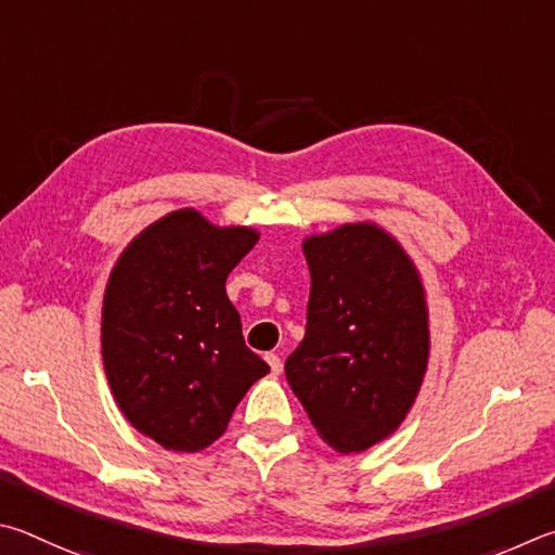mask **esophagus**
I'll use <instances>...</instances> for the list:
<instances>
[{
  "label": "esophagus",
  "mask_w": 555,
  "mask_h": 555,
  "mask_svg": "<svg viewBox=\"0 0 555 555\" xmlns=\"http://www.w3.org/2000/svg\"><path fill=\"white\" fill-rule=\"evenodd\" d=\"M266 361L270 365L272 375H280V371H283V361H280V356L278 353H266Z\"/></svg>",
  "instance_id": "esophagus-1"
}]
</instances>
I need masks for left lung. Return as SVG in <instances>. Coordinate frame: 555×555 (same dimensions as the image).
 Returning a JSON list of instances; mask_svg holds the SVG:
<instances>
[{
  "label": "left lung",
  "mask_w": 555,
  "mask_h": 555,
  "mask_svg": "<svg viewBox=\"0 0 555 555\" xmlns=\"http://www.w3.org/2000/svg\"><path fill=\"white\" fill-rule=\"evenodd\" d=\"M312 275L307 332L285 375L317 434L363 453L406 420L429 367V307L420 270L375 221L302 241Z\"/></svg>",
  "instance_id": "1"
}]
</instances>
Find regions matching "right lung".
I'll return each instance as SVG.
<instances>
[{
    "instance_id": "obj_1",
    "label": "right lung",
    "mask_w": 555,
    "mask_h": 555,
    "mask_svg": "<svg viewBox=\"0 0 555 555\" xmlns=\"http://www.w3.org/2000/svg\"><path fill=\"white\" fill-rule=\"evenodd\" d=\"M258 238L184 207L145 227L114 262L102 299L104 373L126 422L163 449H207L270 373L227 295L229 272Z\"/></svg>"
}]
</instances>
